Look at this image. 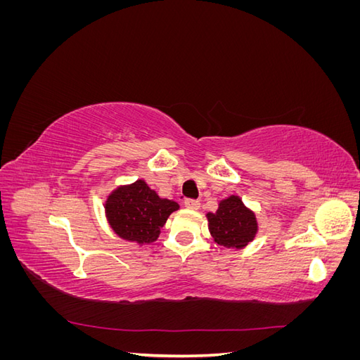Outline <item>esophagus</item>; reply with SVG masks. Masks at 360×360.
<instances>
[{
    "label": "esophagus",
    "instance_id": "esophagus-1",
    "mask_svg": "<svg viewBox=\"0 0 360 360\" xmlns=\"http://www.w3.org/2000/svg\"><path fill=\"white\" fill-rule=\"evenodd\" d=\"M184 207H188L191 210H198L200 209V201L198 200H184Z\"/></svg>",
    "mask_w": 360,
    "mask_h": 360
}]
</instances>
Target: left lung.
I'll use <instances>...</instances> for the list:
<instances>
[{
	"label": "left lung",
	"mask_w": 360,
	"mask_h": 360,
	"mask_svg": "<svg viewBox=\"0 0 360 360\" xmlns=\"http://www.w3.org/2000/svg\"><path fill=\"white\" fill-rule=\"evenodd\" d=\"M207 219L214 242L225 248L240 249L246 246L258 230L255 214L234 195L221 201L216 213H207Z\"/></svg>",
	"instance_id": "8db88e82"
}]
</instances>
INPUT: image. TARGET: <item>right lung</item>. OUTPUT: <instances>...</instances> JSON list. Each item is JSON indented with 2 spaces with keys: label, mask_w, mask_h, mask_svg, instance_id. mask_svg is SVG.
<instances>
[{
  "label": "right lung",
  "mask_w": 360,
  "mask_h": 360,
  "mask_svg": "<svg viewBox=\"0 0 360 360\" xmlns=\"http://www.w3.org/2000/svg\"><path fill=\"white\" fill-rule=\"evenodd\" d=\"M177 209L176 201L159 198L144 180L115 189L105 205L108 221L115 234L139 245L155 242L168 216Z\"/></svg>",
  "instance_id": "add662e5"
}]
</instances>
